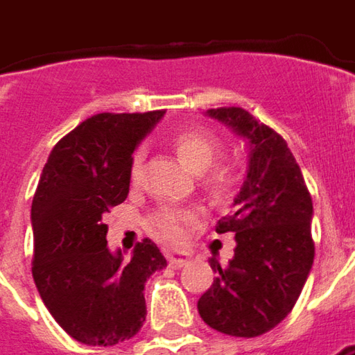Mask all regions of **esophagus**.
<instances>
[{"instance_id":"obj_1","label":"esophagus","mask_w":355,"mask_h":355,"mask_svg":"<svg viewBox=\"0 0 355 355\" xmlns=\"http://www.w3.org/2000/svg\"><path fill=\"white\" fill-rule=\"evenodd\" d=\"M187 260H189V254H183V252H170L168 254V261H170V266L175 268V270L183 268L187 263Z\"/></svg>"}]
</instances>
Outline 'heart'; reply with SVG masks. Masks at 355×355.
<instances>
[{"label": "heart", "instance_id": "b5f03b06", "mask_svg": "<svg viewBox=\"0 0 355 355\" xmlns=\"http://www.w3.org/2000/svg\"><path fill=\"white\" fill-rule=\"evenodd\" d=\"M172 146L178 158L197 173L209 197L216 201L227 199L232 193L236 183V162L232 158H216L220 150V140L209 128H187L178 132L172 139ZM142 152H135L130 175L132 180L139 175ZM197 213L191 209H173L160 207L148 216V228L166 242H178L183 239L185 227L193 225Z\"/></svg>", "mask_w": 355, "mask_h": 355}]
</instances>
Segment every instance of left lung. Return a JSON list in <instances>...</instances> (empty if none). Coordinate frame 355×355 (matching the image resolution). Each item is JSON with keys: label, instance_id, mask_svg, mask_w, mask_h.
<instances>
[{"label": "left lung", "instance_id": "obj_1", "mask_svg": "<svg viewBox=\"0 0 355 355\" xmlns=\"http://www.w3.org/2000/svg\"><path fill=\"white\" fill-rule=\"evenodd\" d=\"M207 113L248 139L250 164L230 215L216 223L218 234H234V256L227 266L209 260L216 277L197 309L218 332L254 338L277 327L303 291L315 260L313 199L279 132L242 107Z\"/></svg>", "mask_w": 355, "mask_h": 355}]
</instances>
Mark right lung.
<instances>
[{
    "label": "right lung",
    "mask_w": 355,
    "mask_h": 355,
    "mask_svg": "<svg viewBox=\"0 0 355 355\" xmlns=\"http://www.w3.org/2000/svg\"><path fill=\"white\" fill-rule=\"evenodd\" d=\"M164 111L97 113L56 142L33 197V277L73 340L115 346L146 320L144 283L168 263L150 239L132 258L107 248L105 213L128 195L132 152Z\"/></svg>",
    "instance_id": "add662e5"
}]
</instances>
